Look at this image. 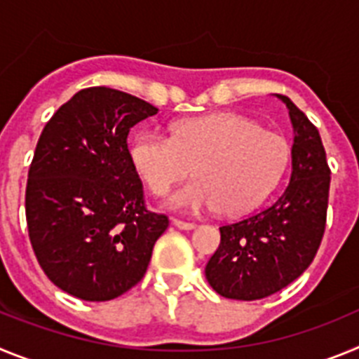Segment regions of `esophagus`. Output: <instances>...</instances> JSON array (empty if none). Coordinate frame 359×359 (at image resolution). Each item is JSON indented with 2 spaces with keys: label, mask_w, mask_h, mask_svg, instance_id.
<instances>
[{
  "label": "esophagus",
  "mask_w": 359,
  "mask_h": 359,
  "mask_svg": "<svg viewBox=\"0 0 359 359\" xmlns=\"http://www.w3.org/2000/svg\"><path fill=\"white\" fill-rule=\"evenodd\" d=\"M172 224L176 228H180V230H194L196 228L194 223H185L182 219H172Z\"/></svg>",
  "instance_id": "obj_1"
}]
</instances>
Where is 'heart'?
I'll return each instance as SVG.
<instances>
[{
  "instance_id": "heart-1",
  "label": "heart",
  "mask_w": 359,
  "mask_h": 359,
  "mask_svg": "<svg viewBox=\"0 0 359 359\" xmlns=\"http://www.w3.org/2000/svg\"><path fill=\"white\" fill-rule=\"evenodd\" d=\"M129 158L145 185L165 194L192 170L198 174L169 196L174 210L239 215L255 208L277 187L290 160L286 138L237 113L180 120L172 136L140 129Z\"/></svg>"
}]
</instances>
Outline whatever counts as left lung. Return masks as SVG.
<instances>
[{"mask_svg":"<svg viewBox=\"0 0 359 359\" xmlns=\"http://www.w3.org/2000/svg\"><path fill=\"white\" fill-rule=\"evenodd\" d=\"M293 126L291 176L284 194L264 210L221 226V244L205 275L215 293L259 300L277 293L309 268L322 243L331 170L318 129L290 98Z\"/></svg>","mask_w":359,"mask_h":359,"instance_id":"left-lung-1","label":"left lung"}]
</instances>
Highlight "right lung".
<instances>
[{
    "instance_id": "1",
    "label": "right lung",
    "mask_w": 359,
    "mask_h": 359,
    "mask_svg": "<svg viewBox=\"0 0 359 359\" xmlns=\"http://www.w3.org/2000/svg\"><path fill=\"white\" fill-rule=\"evenodd\" d=\"M158 109L104 86L73 95L44 126L27 183L32 248L72 297L106 302L142 280L169 219L149 212L129 158L131 128Z\"/></svg>"
}]
</instances>
